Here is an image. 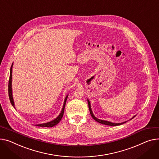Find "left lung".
I'll use <instances>...</instances> for the list:
<instances>
[{"mask_svg":"<svg viewBox=\"0 0 159 159\" xmlns=\"http://www.w3.org/2000/svg\"><path fill=\"white\" fill-rule=\"evenodd\" d=\"M88 106H89V111H90V114L92 116V118L95 120L97 121V122L101 123V124H103V125H109V126H117V125H120L121 124H123L125 123H126V121H125V122H123V123H112V122H110V121H105V120H99L98 118H97L96 117H95L94 115L93 114V111L91 110V103H90V102L89 100L88 99ZM135 116H134V117L132 118H134L135 117ZM131 118V120L132 119Z\"/></svg>","mask_w":159,"mask_h":159,"instance_id":"obj_1","label":"left lung"}]
</instances>
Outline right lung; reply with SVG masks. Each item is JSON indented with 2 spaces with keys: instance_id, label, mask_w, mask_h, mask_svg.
<instances>
[{
  "instance_id": "add662e5",
  "label": "right lung",
  "mask_w": 159,
  "mask_h": 159,
  "mask_svg": "<svg viewBox=\"0 0 159 159\" xmlns=\"http://www.w3.org/2000/svg\"><path fill=\"white\" fill-rule=\"evenodd\" d=\"M13 64L11 65V67L10 69V75H9V84H8V93H9V98L11 102V103L14 107V108H15V103H14V101H13V94H12V68H13ZM68 96L66 97L65 101H64V104H63V107L62 109V111L61 112V113L59 114V115L57 116V117L54 119V120H52L50 122L48 123H43V124H38V125H36V126H41V127H52V126H54L55 125H56L57 124L59 123V122L61 121V120L62 118V116L64 114V110H65V105H66V100L68 98Z\"/></svg>"
}]
</instances>
